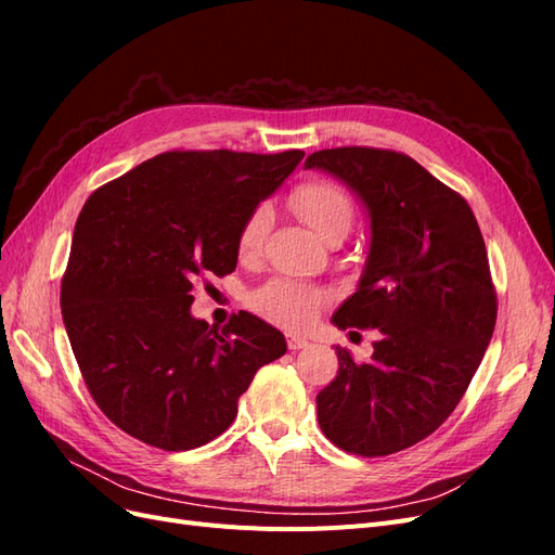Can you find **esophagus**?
Segmentation results:
<instances>
[{
  "label": "esophagus",
  "instance_id": "obj_1",
  "mask_svg": "<svg viewBox=\"0 0 555 555\" xmlns=\"http://www.w3.org/2000/svg\"><path fill=\"white\" fill-rule=\"evenodd\" d=\"M310 343L306 340V338H300V335H287V347L292 349V351H298V349H304V347H308Z\"/></svg>",
  "mask_w": 555,
  "mask_h": 555
}]
</instances>
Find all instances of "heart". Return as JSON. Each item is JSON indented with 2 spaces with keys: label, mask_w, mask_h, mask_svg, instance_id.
Listing matches in <instances>:
<instances>
[{
  "label": "heart",
  "mask_w": 555,
  "mask_h": 555,
  "mask_svg": "<svg viewBox=\"0 0 555 555\" xmlns=\"http://www.w3.org/2000/svg\"><path fill=\"white\" fill-rule=\"evenodd\" d=\"M289 204L300 220L322 238L331 236L335 231H343L347 236V231L354 224V204H351L349 194L328 180L300 182L289 194ZM268 220H271V215H268V208L263 204L245 217L236 241L243 257L255 255L261 247ZM326 300L328 294L322 287L278 278L266 282L263 287L251 294V308L278 326L300 328L310 322Z\"/></svg>",
  "instance_id": "b5f03b06"
}]
</instances>
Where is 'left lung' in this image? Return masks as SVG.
Masks as SVG:
<instances>
[{
	"mask_svg": "<svg viewBox=\"0 0 555 555\" xmlns=\"http://www.w3.org/2000/svg\"><path fill=\"white\" fill-rule=\"evenodd\" d=\"M306 169L347 182L371 215L363 278L333 324L379 331L365 363L335 347L340 367L317 396L319 426L347 453L389 456L447 422L491 343L486 245L467 201L396 150H319Z\"/></svg>",
	"mask_w": 555,
	"mask_h": 555,
	"instance_id": "8db88e82",
	"label": "left lung"
}]
</instances>
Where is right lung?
<instances>
[{
  "instance_id": "right-lung-1",
  "label": "right lung",
  "mask_w": 555,
  "mask_h": 555,
  "mask_svg": "<svg viewBox=\"0 0 555 555\" xmlns=\"http://www.w3.org/2000/svg\"><path fill=\"white\" fill-rule=\"evenodd\" d=\"M304 150H171L94 190L62 275V319L80 375L111 422L150 447L196 449L236 418L284 335L249 312L194 319V282L236 271L245 217Z\"/></svg>"
}]
</instances>
